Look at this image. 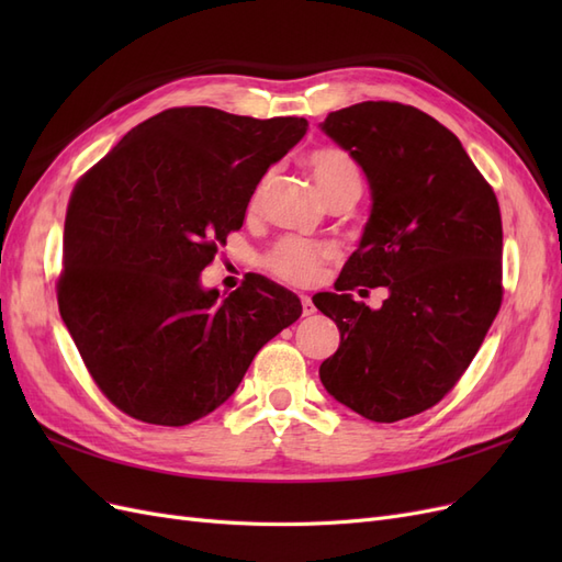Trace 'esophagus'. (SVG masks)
I'll list each match as a JSON object with an SVG mask.
<instances>
[{
	"label": "esophagus",
	"instance_id": "esophagus-1",
	"mask_svg": "<svg viewBox=\"0 0 562 562\" xmlns=\"http://www.w3.org/2000/svg\"><path fill=\"white\" fill-rule=\"evenodd\" d=\"M300 300H302V314H304V316H310V314H314V312H316L310 295H300Z\"/></svg>",
	"mask_w": 562,
	"mask_h": 562
}]
</instances>
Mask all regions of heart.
Segmentation results:
<instances>
[{"mask_svg":"<svg viewBox=\"0 0 562 562\" xmlns=\"http://www.w3.org/2000/svg\"><path fill=\"white\" fill-rule=\"evenodd\" d=\"M310 173L323 201L335 196H351L356 199L361 192V171L356 161L342 149L321 147L314 149L307 157ZM260 199V190L252 194V206ZM330 258V250L302 241V239H285L274 250L269 252L267 265L274 274L291 283H312L321 274V265Z\"/></svg>","mask_w":562,"mask_h":562,"instance_id":"b5f03b06","label":"heart"}]
</instances>
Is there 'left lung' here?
Wrapping results in <instances>:
<instances>
[{"label":"left lung","instance_id":"obj_1","mask_svg":"<svg viewBox=\"0 0 562 562\" xmlns=\"http://www.w3.org/2000/svg\"><path fill=\"white\" fill-rule=\"evenodd\" d=\"M321 131L363 168L372 203L339 293L314 297L339 330L318 378L361 417L398 422L448 394L499 312V203L457 135L417 108L368 100ZM356 284L390 297L370 311Z\"/></svg>","mask_w":562,"mask_h":562}]
</instances>
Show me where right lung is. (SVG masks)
I'll return each mask as SVG.
<instances>
[{
  "mask_svg": "<svg viewBox=\"0 0 562 562\" xmlns=\"http://www.w3.org/2000/svg\"><path fill=\"white\" fill-rule=\"evenodd\" d=\"M307 119L173 108L83 176L63 234L58 310L100 391L126 415L184 427L241 384L302 302L252 274L227 297L201 285L271 164Z\"/></svg>",
  "mask_w": 562,
  "mask_h": 562,
  "instance_id": "right-lung-1",
  "label": "right lung"
}]
</instances>
